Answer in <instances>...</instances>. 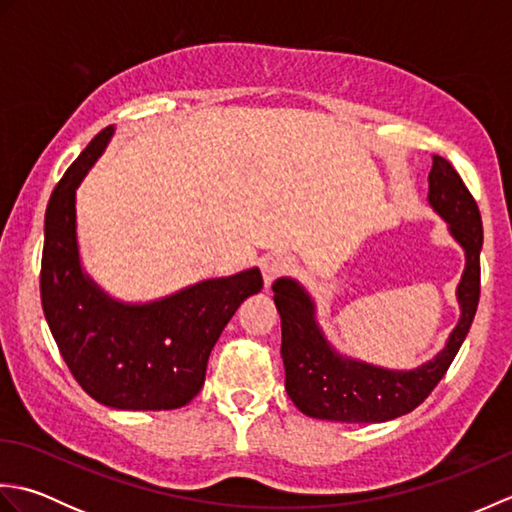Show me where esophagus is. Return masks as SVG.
<instances>
[{
  "instance_id": "34e87169",
  "label": "esophagus",
  "mask_w": 512,
  "mask_h": 512,
  "mask_svg": "<svg viewBox=\"0 0 512 512\" xmlns=\"http://www.w3.org/2000/svg\"><path fill=\"white\" fill-rule=\"evenodd\" d=\"M292 270V259L286 255H268L262 259V275H264V284L266 288L273 286V281L288 275Z\"/></svg>"
}]
</instances>
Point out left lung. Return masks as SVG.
<instances>
[{
    "instance_id": "8db88e82",
    "label": "left lung",
    "mask_w": 512,
    "mask_h": 512,
    "mask_svg": "<svg viewBox=\"0 0 512 512\" xmlns=\"http://www.w3.org/2000/svg\"><path fill=\"white\" fill-rule=\"evenodd\" d=\"M427 202L464 250V273L455 288L460 319L442 350L413 369H389L336 350L317 319V303L297 279L273 284L281 317V358L286 391L310 418L336 422H387L416 409L447 374L462 347L480 301V209L449 160L433 156Z\"/></svg>"
}]
</instances>
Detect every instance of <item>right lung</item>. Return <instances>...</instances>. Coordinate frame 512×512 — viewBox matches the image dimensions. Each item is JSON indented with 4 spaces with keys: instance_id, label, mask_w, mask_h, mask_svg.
<instances>
[{
    "instance_id": "1",
    "label": "right lung",
    "mask_w": 512,
    "mask_h": 512,
    "mask_svg": "<svg viewBox=\"0 0 512 512\" xmlns=\"http://www.w3.org/2000/svg\"><path fill=\"white\" fill-rule=\"evenodd\" d=\"M114 132L105 127L52 191L41 306L63 361L96 402L125 411L178 409L200 394L213 345L264 279L259 268H246L151 301H121L96 284L81 262L76 189Z\"/></svg>"
}]
</instances>
